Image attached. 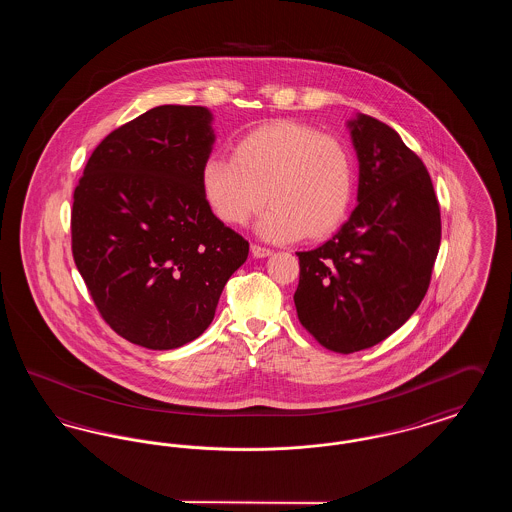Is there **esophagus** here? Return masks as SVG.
I'll use <instances>...</instances> for the list:
<instances>
[{
    "label": "esophagus",
    "mask_w": 512,
    "mask_h": 512,
    "mask_svg": "<svg viewBox=\"0 0 512 512\" xmlns=\"http://www.w3.org/2000/svg\"><path fill=\"white\" fill-rule=\"evenodd\" d=\"M272 251L268 249V247H263V245L253 244L251 245V255L253 257H257V259H263V257H268Z\"/></svg>",
    "instance_id": "1"
}]
</instances>
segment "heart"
<instances>
[{"instance_id":"b5f03b06","label":"heart","mask_w":512,"mask_h":512,"mask_svg":"<svg viewBox=\"0 0 512 512\" xmlns=\"http://www.w3.org/2000/svg\"><path fill=\"white\" fill-rule=\"evenodd\" d=\"M205 201L228 226H245L265 203L257 232L270 242L336 232L355 194V161L340 138L311 124L272 121L247 130L232 159L213 155L199 174Z\"/></svg>"}]
</instances>
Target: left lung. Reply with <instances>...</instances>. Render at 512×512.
I'll return each instance as SVG.
<instances>
[{
  "mask_svg": "<svg viewBox=\"0 0 512 512\" xmlns=\"http://www.w3.org/2000/svg\"><path fill=\"white\" fill-rule=\"evenodd\" d=\"M359 205L326 244L299 251V322L330 351L355 353L401 328L428 292L441 240L439 203L420 157L384 122H347Z\"/></svg>",
  "mask_w": 512,
  "mask_h": 512,
  "instance_id": "left-lung-1",
  "label": "left lung"
}]
</instances>
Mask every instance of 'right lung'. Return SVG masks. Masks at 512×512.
Wrapping results in <instances>:
<instances>
[{
	"label": "right lung",
	"instance_id": "add662e5",
	"mask_svg": "<svg viewBox=\"0 0 512 512\" xmlns=\"http://www.w3.org/2000/svg\"><path fill=\"white\" fill-rule=\"evenodd\" d=\"M211 121L197 105L153 107L94 149L74 188L76 268L103 320L147 349L199 338L249 253L201 192Z\"/></svg>",
	"mask_w": 512,
	"mask_h": 512
}]
</instances>
